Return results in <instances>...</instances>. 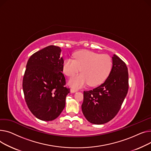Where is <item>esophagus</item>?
Here are the masks:
<instances>
[{
	"label": "esophagus",
	"mask_w": 151,
	"mask_h": 151,
	"mask_svg": "<svg viewBox=\"0 0 151 151\" xmlns=\"http://www.w3.org/2000/svg\"><path fill=\"white\" fill-rule=\"evenodd\" d=\"M70 93H76V92H77V91H78V90L77 89H76V88H70Z\"/></svg>",
	"instance_id": "obj_1"
}]
</instances>
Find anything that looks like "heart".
Segmentation results:
<instances>
[{
    "label": "heart",
    "mask_w": 151,
    "mask_h": 151,
    "mask_svg": "<svg viewBox=\"0 0 151 151\" xmlns=\"http://www.w3.org/2000/svg\"><path fill=\"white\" fill-rule=\"evenodd\" d=\"M73 57L74 60L67 58L64 61L63 69L68 77L74 76L81 70L82 74L69 81L74 87H82L87 83L90 86L99 85L107 79L112 69V58L107 54L82 50L74 53Z\"/></svg>",
    "instance_id": "heart-1"
}]
</instances>
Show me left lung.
Masks as SVG:
<instances>
[{
	"label": "left lung",
	"instance_id": "left-lung-1",
	"mask_svg": "<svg viewBox=\"0 0 151 151\" xmlns=\"http://www.w3.org/2000/svg\"><path fill=\"white\" fill-rule=\"evenodd\" d=\"M112 61L111 70L104 83L93 90L83 91L82 112L94 124L107 123L116 116L128 92L129 74L126 63L114 54Z\"/></svg>",
	"mask_w": 151,
	"mask_h": 151
}]
</instances>
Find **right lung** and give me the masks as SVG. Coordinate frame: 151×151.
Instances as JSON below:
<instances>
[{
    "mask_svg": "<svg viewBox=\"0 0 151 151\" xmlns=\"http://www.w3.org/2000/svg\"><path fill=\"white\" fill-rule=\"evenodd\" d=\"M60 47L49 46L34 54L26 65L22 81L25 100L34 116L42 121H52L65 107L66 88L63 71L64 60Z\"/></svg>",
    "mask_w": 151,
    "mask_h": 151,
    "instance_id": "1",
    "label": "right lung"
}]
</instances>
